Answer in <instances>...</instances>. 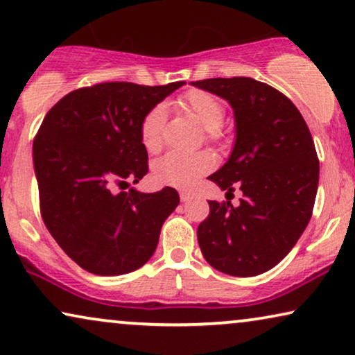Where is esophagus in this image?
Instances as JSON below:
<instances>
[{"label": "esophagus", "mask_w": 355, "mask_h": 355, "mask_svg": "<svg viewBox=\"0 0 355 355\" xmlns=\"http://www.w3.org/2000/svg\"><path fill=\"white\" fill-rule=\"evenodd\" d=\"M179 197H181L182 202H189V200H192L193 197H196V193L191 192V191H181V192H179Z\"/></svg>", "instance_id": "1"}]
</instances>
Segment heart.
Wrapping results in <instances>:
<instances>
[{
  "instance_id": "1",
  "label": "heart",
  "mask_w": 355,
  "mask_h": 355,
  "mask_svg": "<svg viewBox=\"0 0 355 355\" xmlns=\"http://www.w3.org/2000/svg\"><path fill=\"white\" fill-rule=\"evenodd\" d=\"M179 106L192 116L203 130L216 137L225 121V106L216 96L205 90H189L179 98ZM164 110L155 106L140 124V140L150 153L158 152L163 145ZM213 168V158L208 153L169 152L153 166V176L158 182L176 187H189Z\"/></svg>"
}]
</instances>
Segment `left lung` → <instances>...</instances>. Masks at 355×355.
Here are the masks:
<instances>
[{"label": "left lung", "mask_w": 355, "mask_h": 355, "mask_svg": "<svg viewBox=\"0 0 355 355\" xmlns=\"http://www.w3.org/2000/svg\"><path fill=\"white\" fill-rule=\"evenodd\" d=\"M191 84L225 98L234 111V147L208 179L226 196L234 189L244 196L239 207L208 202L198 245L221 273H265L289 254L312 216L320 174L313 139L293 101L263 82L216 77Z\"/></svg>", "instance_id": "1"}]
</instances>
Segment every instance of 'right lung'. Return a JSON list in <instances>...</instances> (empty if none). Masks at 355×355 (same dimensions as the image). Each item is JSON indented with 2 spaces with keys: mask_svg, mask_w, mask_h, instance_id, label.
I'll return each instance as SVG.
<instances>
[{
  "mask_svg": "<svg viewBox=\"0 0 355 355\" xmlns=\"http://www.w3.org/2000/svg\"><path fill=\"white\" fill-rule=\"evenodd\" d=\"M186 82L148 87L103 82L74 90L48 111L33 140V168L45 226L80 268L125 275L147 263L179 205L173 187H130L148 173L140 124Z\"/></svg>",
  "mask_w": 355,
  "mask_h": 355,
  "instance_id": "add662e5",
  "label": "right lung"
}]
</instances>
